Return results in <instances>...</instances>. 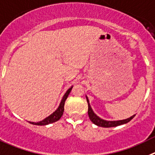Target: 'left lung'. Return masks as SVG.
Returning <instances> with one entry per match:
<instances>
[{
    "label": "left lung",
    "mask_w": 155,
    "mask_h": 155,
    "mask_svg": "<svg viewBox=\"0 0 155 155\" xmlns=\"http://www.w3.org/2000/svg\"><path fill=\"white\" fill-rule=\"evenodd\" d=\"M86 97L88 103V115H89V117H90V120L94 124L97 125V126L102 127H113L120 126V125L127 124V123L130 121L134 117L135 115L131 116L130 117L127 118V119L120 120H106L102 119V118H100L99 116H97V114L93 112V109H92L91 106L90 104V100H89V99H88V97L86 96Z\"/></svg>",
    "instance_id": "obj_1"
}]
</instances>
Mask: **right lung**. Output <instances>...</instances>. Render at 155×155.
I'll return each mask as SVG.
<instances>
[{
	"instance_id": "add662e5",
	"label": "right lung",
	"mask_w": 155,
	"mask_h": 155,
	"mask_svg": "<svg viewBox=\"0 0 155 155\" xmlns=\"http://www.w3.org/2000/svg\"><path fill=\"white\" fill-rule=\"evenodd\" d=\"M72 86H71L69 89H68L67 91L65 92V93L64 94L63 97H62V100H61L60 104H59L58 107L56 109V110H55V111H54L53 113H52V114H51V115H49L48 117H47L45 118L44 120L39 121V122L36 123V122H31V121H28V122L30 123V124H31L38 125V126H44V125H48V124H52V123L58 121V120L62 117V114H63L65 102V100H66V99H67L69 94L70 93L71 90H72Z\"/></svg>"
}]
</instances>
